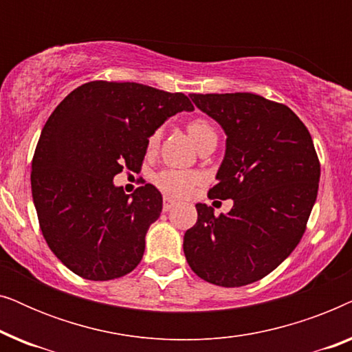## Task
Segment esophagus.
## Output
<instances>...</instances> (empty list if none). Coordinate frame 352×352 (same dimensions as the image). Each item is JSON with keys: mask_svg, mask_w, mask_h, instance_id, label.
<instances>
[{"mask_svg": "<svg viewBox=\"0 0 352 352\" xmlns=\"http://www.w3.org/2000/svg\"><path fill=\"white\" fill-rule=\"evenodd\" d=\"M175 206H176V200L170 199V197H165V199H163V211H170L175 208Z\"/></svg>", "mask_w": 352, "mask_h": 352, "instance_id": "obj_1", "label": "esophagus"}]
</instances>
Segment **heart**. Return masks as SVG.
Returning <instances> with one entry per match:
<instances>
[{"mask_svg": "<svg viewBox=\"0 0 352 352\" xmlns=\"http://www.w3.org/2000/svg\"><path fill=\"white\" fill-rule=\"evenodd\" d=\"M187 133L192 141H194L195 146L204 141L206 136L210 134H216L213 124H211L208 120L205 118H194L187 123ZM162 138L160 129H155L151 136L147 139V148L148 151H153L158 146ZM200 176L194 171H181V170H163L155 175L153 177V182L155 186L165 194L175 195V197H182L187 195L189 192L194 189V187L199 184Z\"/></svg>", "mask_w": 352, "mask_h": 352, "instance_id": "b5f03b06", "label": "heart"}]
</instances>
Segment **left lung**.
Returning a JSON list of instances; mask_svg holds the SVG:
<instances>
[{"label": "left lung", "mask_w": 352, "mask_h": 352, "mask_svg": "<svg viewBox=\"0 0 352 352\" xmlns=\"http://www.w3.org/2000/svg\"><path fill=\"white\" fill-rule=\"evenodd\" d=\"M228 134L218 184L210 199L234 200L214 216L197 204L199 219L184 234L192 271L219 287L266 277L300 243L317 199L320 162L305 123L285 104L252 93L190 94Z\"/></svg>", "instance_id": "obj_1"}]
</instances>
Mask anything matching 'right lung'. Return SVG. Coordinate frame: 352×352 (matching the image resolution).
I'll use <instances>...</instances> for the list:
<instances>
[{
	"instance_id": "obj_1",
	"label": "right lung",
	"mask_w": 352,
	"mask_h": 352,
	"mask_svg": "<svg viewBox=\"0 0 352 352\" xmlns=\"http://www.w3.org/2000/svg\"><path fill=\"white\" fill-rule=\"evenodd\" d=\"M194 105L182 93L96 80L54 109L32 160V195L51 252L76 276L113 280L141 263L162 194L142 184L126 195L113 176L141 171L147 139Z\"/></svg>"
}]
</instances>
